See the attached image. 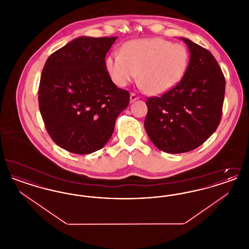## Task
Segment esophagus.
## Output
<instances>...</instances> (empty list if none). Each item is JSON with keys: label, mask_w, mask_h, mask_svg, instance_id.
Instances as JSON below:
<instances>
[{"label": "esophagus", "mask_w": 249, "mask_h": 249, "mask_svg": "<svg viewBox=\"0 0 249 249\" xmlns=\"http://www.w3.org/2000/svg\"><path fill=\"white\" fill-rule=\"evenodd\" d=\"M138 99H139V96H138V95H136L135 93H130V103H132V102H134V101H136V100H138Z\"/></svg>", "instance_id": "obj_1"}]
</instances>
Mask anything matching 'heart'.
Returning <instances> with one entry per match:
<instances>
[{
  "label": "heart",
  "mask_w": 249,
  "mask_h": 249,
  "mask_svg": "<svg viewBox=\"0 0 249 249\" xmlns=\"http://www.w3.org/2000/svg\"><path fill=\"white\" fill-rule=\"evenodd\" d=\"M189 49L160 37L131 40L121 52L108 55L107 69L117 86L124 88L137 78L148 94H163L184 78L189 69Z\"/></svg>",
  "instance_id": "obj_1"
}]
</instances>
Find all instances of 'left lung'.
Listing matches in <instances>:
<instances>
[{
	"instance_id": "8db88e82",
	"label": "left lung",
	"mask_w": 249,
	"mask_h": 249,
	"mask_svg": "<svg viewBox=\"0 0 249 249\" xmlns=\"http://www.w3.org/2000/svg\"><path fill=\"white\" fill-rule=\"evenodd\" d=\"M189 69L175 88L160 97L146 99L144 129L161 151L189 152L217 129L222 116L225 77L212 53L190 39Z\"/></svg>"
}]
</instances>
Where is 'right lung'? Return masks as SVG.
Masks as SVG:
<instances>
[{"label":"right lung","mask_w":249,"mask_h":249,"mask_svg":"<svg viewBox=\"0 0 249 249\" xmlns=\"http://www.w3.org/2000/svg\"><path fill=\"white\" fill-rule=\"evenodd\" d=\"M115 37L81 36L52 53L41 74L39 109L51 139L74 154H90L111 138L130 93L118 88L106 56Z\"/></svg>","instance_id":"obj_1"}]
</instances>
